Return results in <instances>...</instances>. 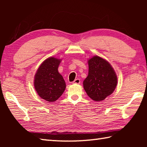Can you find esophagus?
<instances>
[{
    "mask_svg": "<svg viewBox=\"0 0 147 147\" xmlns=\"http://www.w3.org/2000/svg\"><path fill=\"white\" fill-rule=\"evenodd\" d=\"M73 84H80V80L79 78L75 79L73 82Z\"/></svg>",
    "mask_w": 147,
    "mask_h": 147,
    "instance_id": "esophagus-1",
    "label": "esophagus"
}]
</instances>
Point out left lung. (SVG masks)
<instances>
[{
	"label": "left lung",
	"instance_id": "1",
	"mask_svg": "<svg viewBox=\"0 0 147 147\" xmlns=\"http://www.w3.org/2000/svg\"><path fill=\"white\" fill-rule=\"evenodd\" d=\"M88 76L83 85L92 100L101 101L113 93L117 84V77L110 64L100 57L94 56L88 60Z\"/></svg>",
	"mask_w": 147,
	"mask_h": 147
}]
</instances>
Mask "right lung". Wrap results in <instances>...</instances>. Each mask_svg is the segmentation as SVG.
I'll return each instance as SVG.
<instances>
[{
  "instance_id": "obj_1",
  "label": "right lung",
  "mask_w": 147,
  "mask_h": 147,
  "mask_svg": "<svg viewBox=\"0 0 147 147\" xmlns=\"http://www.w3.org/2000/svg\"><path fill=\"white\" fill-rule=\"evenodd\" d=\"M60 61L54 57L47 58L35 75V89L41 98L50 102L58 100L66 88L65 82L58 70Z\"/></svg>"
}]
</instances>
